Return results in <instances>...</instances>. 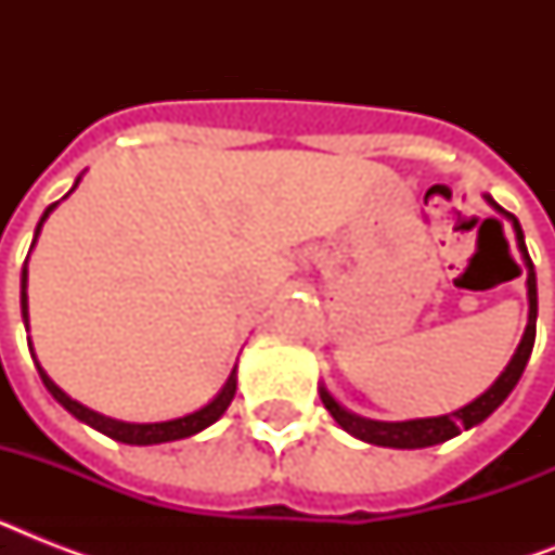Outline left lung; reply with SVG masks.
<instances>
[{"mask_svg": "<svg viewBox=\"0 0 555 555\" xmlns=\"http://www.w3.org/2000/svg\"><path fill=\"white\" fill-rule=\"evenodd\" d=\"M492 207L504 212V216L513 221L516 227V238L518 247L525 253V264H527V296H530V320H527V331L525 337H521V346L516 348V354L509 360V365L501 371V377L492 383L487 391H483L478 400H473L464 409H457L452 414H440V417H421V421H403V423H386V421H369V417H357V414L346 412L343 405L334 400V397L320 388V397L325 409L331 412V417L343 426L346 431H351L354 438L365 440V443H377V447H395V449H423V447H435V443H443V440L455 438L464 429H473L481 421H487L495 409H499L507 395L516 388L518 377L525 374V365L533 354V343H535V311H539V302H535V270L533 261H530V253L525 247V233H521V224H518V218L507 209H501L495 201L487 195Z\"/></svg>", "mask_w": 555, "mask_h": 555, "instance_id": "obj_1", "label": "left lung"}]
</instances>
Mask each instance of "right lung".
<instances>
[{
    "label": "right lung",
    "mask_w": 555,
    "mask_h": 555,
    "mask_svg": "<svg viewBox=\"0 0 555 555\" xmlns=\"http://www.w3.org/2000/svg\"><path fill=\"white\" fill-rule=\"evenodd\" d=\"M54 207L56 204H51V207L42 212V218H39V224H37V235L39 230H42V221H46L48 212H51ZM37 235H34V242H37ZM25 285H28V264L22 268V320H25V325H28V294H25ZM37 369H39V377H42L48 391L54 395L56 403L63 405V409H68L77 421L89 423L91 429L103 431V435L120 440V443H134V447H150V443H167V440H181V438H190V435H198L201 429L212 426V423L227 412V405L233 403V397H235V369H233V374H230V379L224 383V388L218 391L216 400L204 405V409H198V412L186 414V417H178V421H164V423H124V421H112V417H103V414L91 412V409H86L82 403L72 400V397L65 395L63 388L56 386L54 379L48 377L46 371H42V365L37 363Z\"/></svg>",
    "instance_id": "right-lung-1"
}]
</instances>
